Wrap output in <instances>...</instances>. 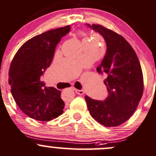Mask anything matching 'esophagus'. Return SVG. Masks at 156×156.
Listing matches in <instances>:
<instances>
[{"mask_svg": "<svg viewBox=\"0 0 156 156\" xmlns=\"http://www.w3.org/2000/svg\"><path fill=\"white\" fill-rule=\"evenodd\" d=\"M75 92L76 93V94H79V95H83V94H84V91L83 90H79V89H75L74 90Z\"/></svg>", "mask_w": 156, "mask_h": 156, "instance_id": "1", "label": "esophagus"}]
</instances>
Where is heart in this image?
<instances>
[{
	"instance_id": "b5f03b06",
	"label": "heart",
	"mask_w": 156,
	"mask_h": 156,
	"mask_svg": "<svg viewBox=\"0 0 156 156\" xmlns=\"http://www.w3.org/2000/svg\"><path fill=\"white\" fill-rule=\"evenodd\" d=\"M91 40H92V39H91ZM94 41V39H93L91 41ZM83 41H89V38L86 37V38H84V39H83ZM95 42H96V41H95Z\"/></svg>"
}]
</instances>
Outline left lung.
Returning <instances> with one entry per match:
<instances>
[{"instance_id":"obj_1","label":"left lung","mask_w":156,"mask_h":156,"mask_svg":"<svg viewBox=\"0 0 156 156\" xmlns=\"http://www.w3.org/2000/svg\"><path fill=\"white\" fill-rule=\"evenodd\" d=\"M86 26L104 38L107 52L97 71L105 74L108 96L104 101L85 97L91 116L106 127L126 122L134 113L144 91V78L135 52L121 35L100 25Z\"/></svg>"}]
</instances>
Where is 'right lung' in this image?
<instances>
[{
	"label": "right lung",
	"instance_id": "1",
	"mask_svg": "<svg viewBox=\"0 0 156 156\" xmlns=\"http://www.w3.org/2000/svg\"><path fill=\"white\" fill-rule=\"evenodd\" d=\"M70 26L49 30L28 40L14 56L9 71L11 93L19 108L38 121H49L63 113L61 91L46 87L41 76L50 66L57 44Z\"/></svg>",
	"mask_w": 156,
	"mask_h": 156
}]
</instances>
